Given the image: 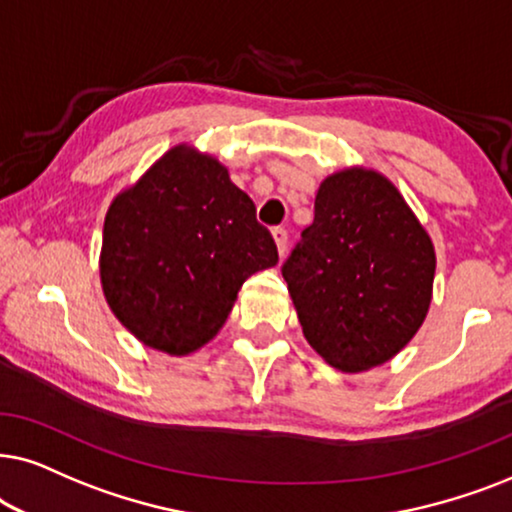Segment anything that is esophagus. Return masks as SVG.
Here are the masks:
<instances>
[{
  "instance_id": "34e87169",
  "label": "esophagus",
  "mask_w": 512,
  "mask_h": 512,
  "mask_svg": "<svg viewBox=\"0 0 512 512\" xmlns=\"http://www.w3.org/2000/svg\"><path fill=\"white\" fill-rule=\"evenodd\" d=\"M274 241H276V248H278V255H285V250H288V231L283 227H276L274 229Z\"/></svg>"
}]
</instances>
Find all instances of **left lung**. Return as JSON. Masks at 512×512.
<instances>
[{
	"label": "left lung",
	"mask_w": 512,
	"mask_h": 512,
	"mask_svg": "<svg viewBox=\"0 0 512 512\" xmlns=\"http://www.w3.org/2000/svg\"><path fill=\"white\" fill-rule=\"evenodd\" d=\"M281 271L306 342L353 374L417 335L433 297L435 248L391 180L344 168L320 182L313 224Z\"/></svg>",
	"instance_id": "left-lung-1"
}]
</instances>
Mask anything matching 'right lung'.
I'll list each match as a JSON object with an SVG mask.
<instances>
[{"instance_id": "add662e5", "label": "right lung", "mask_w": 512, "mask_h": 512, "mask_svg": "<svg viewBox=\"0 0 512 512\" xmlns=\"http://www.w3.org/2000/svg\"><path fill=\"white\" fill-rule=\"evenodd\" d=\"M278 250L227 168L194 147L168 149L121 192L102 229L109 309L145 346L187 356L208 344L255 271Z\"/></svg>"}]
</instances>
